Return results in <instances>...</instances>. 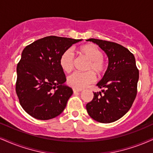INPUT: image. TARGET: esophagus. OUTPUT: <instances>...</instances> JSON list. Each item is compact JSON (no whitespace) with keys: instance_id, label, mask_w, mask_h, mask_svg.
Segmentation results:
<instances>
[{"instance_id":"34e87169","label":"esophagus","mask_w":153,"mask_h":153,"mask_svg":"<svg viewBox=\"0 0 153 153\" xmlns=\"http://www.w3.org/2000/svg\"><path fill=\"white\" fill-rule=\"evenodd\" d=\"M82 91V89H77V88H73L74 93H77V92H80Z\"/></svg>"}]
</instances>
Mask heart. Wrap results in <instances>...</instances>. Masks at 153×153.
I'll list each match as a JSON object with an SVG mask.
<instances>
[{
  "instance_id": "heart-1",
  "label": "heart",
  "mask_w": 153,
  "mask_h": 153,
  "mask_svg": "<svg viewBox=\"0 0 153 153\" xmlns=\"http://www.w3.org/2000/svg\"><path fill=\"white\" fill-rule=\"evenodd\" d=\"M81 57L88 60L86 66V72H76L68 77L67 82L74 88L82 89L95 82L97 74L102 76L106 72L108 65L103 59V52L99 47L92 43L83 45L76 50ZM75 58L72 52L66 50L59 58V65L66 73H70L74 68Z\"/></svg>"
}]
</instances>
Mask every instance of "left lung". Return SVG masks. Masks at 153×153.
Here are the masks:
<instances>
[{
	"instance_id": "obj_1",
	"label": "left lung",
	"mask_w": 153,
	"mask_h": 153,
	"mask_svg": "<svg viewBox=\"0 0 153 153\" xmlns=\"http://www.w3.org/2000/svg\"><path fill=\"white\" fill-rule=\"evenodd\" d=\"M108 57V67L103 78L98 83L101 92H94V98L86 105L94 120L108 123L118 120L131 108L137 95L139 70L133 53L118 43L91 38Z\"/></svg>"
}]
</instances>
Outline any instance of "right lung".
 <instances>
[{"instance_id": "1", "label": "right lung", "mask_w": 153, "mask_h": 153, "mask_svg": "<svg viewBox=\"0 0 153 153\" xmlns=\"http://www.w3.org/2000/svg\"><path fill=\"white\" fill-rule=\"evenodd\" d=\"M81 40L48 36L25 48L17 65L16 91L20 104L30 116L49 120L65 110L73 91L64 85L67 79L59 58Z\"/></svg>"}]
</instances>
